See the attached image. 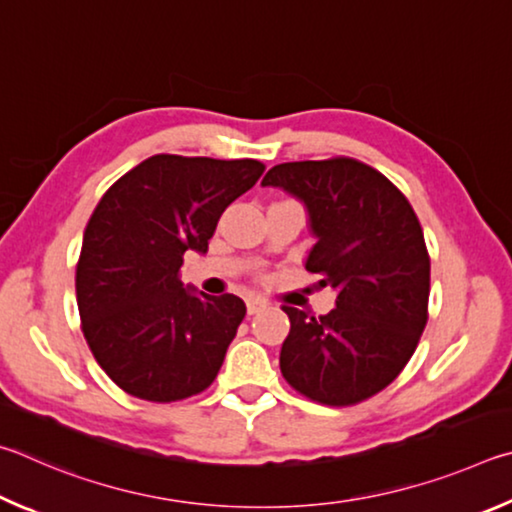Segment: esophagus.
<instances>
[{
	"label": "esophagus",
	"mask_w": 512,
	"mask_h": 512,
	"mask_svg": "<svg viewBox=\"0 0 512 512\" xmlns=\"http://www.w3.org/2000/svg\"><path fill=\"white\" fill-rule=\"evenodd\" d=\"M265 306H267V303L263 299H258V297L247 299V312H249V315H256V312H261Z\"/></svg>",
	"instance_id": "esophagus-1"
}]
</instances>
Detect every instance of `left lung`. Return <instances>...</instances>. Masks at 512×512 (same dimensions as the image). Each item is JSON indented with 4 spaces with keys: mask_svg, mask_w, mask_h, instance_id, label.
I'll use <instances>...</instances> for the list:
<instances>
[{
    "mask_svg": "<svg viewBox=\"0 0 512 512\" xmlns=\"http://www.w3.org/2000/svg\"><path fill=\"white\" fill-rule=\"evenodd\" d=\"M261 184L306 206L315 238L306 270L337 294L319 319L283 308V378L330 407L375 396L405 369L427 324L429 256L414 209L382 173L348 157L279 164Z\"/></svg>",
    "mask_w": 512,
    "mask_h": 512,
    "instance_id": "obj_1",
    "label": "left lung"
}]
</instances>
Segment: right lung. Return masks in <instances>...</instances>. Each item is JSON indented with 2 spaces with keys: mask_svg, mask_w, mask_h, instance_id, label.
<instances>
[{
  "mask_svg": "<svg viewBox=\"0 0 512 512\" xmlns=\"http://www.w3.org/2000/svg\"><path fill=\"white\" fill-rule=\"evenodd\" d=\"M256 159L155 155L107 188L76 267L83 333L101 369L134 398L175 402L215 380L245 301L179 279L206 254L222 211L263 175Z\"/></svg>",
  "mask_w": 512,
  "mask_h": 512,
  "instance_id": "right-lung-1",
  "label": "right lung"
}]
</instances>
